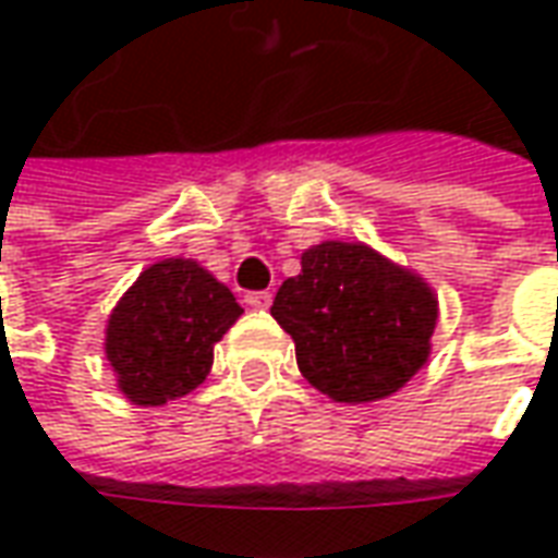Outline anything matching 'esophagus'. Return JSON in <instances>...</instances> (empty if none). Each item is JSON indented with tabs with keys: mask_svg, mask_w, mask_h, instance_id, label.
<instances>
[{
	"mask_svg": "<svg viewBox=\"0 0 558 558\" xmlns=\"http://www.w3.org/2000/svg\"><path fill=\"white\" fill-rule=\"evenodd\" d=\"M244 302L251 304V307H254V311H266L268 304H271V292H268V290L247 292V295H244Z\"/></svg>",
	"mask_w": 558,
	"mask_h": 558,
	"instance_id": "esophagus-1",
	"label": "esophagus"
}]
</instances>
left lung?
Returning a JSON list of instances; mask_svg holds the SVG:
<instances>
[{
  "mask_svg": "<svg viewBox=\"0 0 558 558\" xmlns=\"http://www.w3.org/2000/svg\"><path fill=\"white\" fill-rule=\"evenodd\" d=\"M271 316L295 340L304 379L340 403H367L410 383L430 352L436 299L421 278L364 244L323 242L283 280Z\"/></svg>",
  "mask_w": 558,
  "mask_h": 558,
  "instance_id": "left-lung-1",
  "label": "left lung"
}]
</instances>
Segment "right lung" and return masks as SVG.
Listing matches in <instances>:
<instances>
[{
	"instance_id": "add662e5",
	"label": "right lung",
	"mask_w": 558,
	"mask_h": 558,
	"mask_svg": "<svg viewBox=\"0 0 558 558\" xmlns=\"http://www.w3.org/2000/svg\"><path fill=\"white\" fill-rule=\"evenodd\" d=\"M239 316L235 295L191 259L148 266L107 326L119 388L140 407L182 398L206 379L215 343Z\"/></svg>"
}]
</instances>
